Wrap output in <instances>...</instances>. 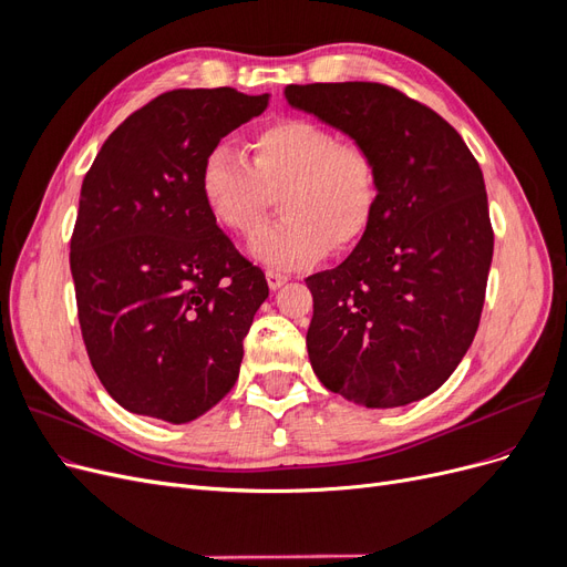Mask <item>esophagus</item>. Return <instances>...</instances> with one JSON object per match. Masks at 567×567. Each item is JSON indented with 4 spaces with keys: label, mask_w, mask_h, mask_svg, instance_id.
Masks as SVG:
<instances>
[{
    "label": "esophagus",
    "mask_w": 567,
    "mask_h": 567,
    "mask_svg": "<svg viewBox=\"0 0 567 567\" xmlns=\"http://www.w3.org/2000/svg\"><path fill=\"white\" fill-rule=\"evenodd\" d=\"M265 277H267V284H269V288H271V290L281 288V286L288 281L286 274H284V271H279V269H267V271H265Z\"/></svg>",
    "instance_id": "34e87169"
}]
</instances>
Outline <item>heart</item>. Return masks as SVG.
<instances>
[{
	"instance_id": "b5f03b06",
	"label": "heart",
	"mask_w": 567,
	"mask_h": 567,
	"mask_svg": "<svg viewBox=\"0 0 567 567\" xmlns=\"http://www.w3.org/2000/svg\"><path fill=\"white\" fill-rule=\"evenodd\" d=\"M250 161L215 144L200 163L198 192L219 227L250 236L279 192L281 217L252 241V255L274 269H302L331 248L364 238L379 210L381 177L371 151L317 120H274L252 134Z\"/></svg>"
}]
</instances>
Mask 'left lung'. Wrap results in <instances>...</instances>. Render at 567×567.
<instances>
[{"mask_svg": "<svg viewBox=\"0 0 567 567\" xmlns=\"http://www.w3.org/2000/svg\"><path fill=\"white\" fill-rule=\"evenodd\" d=\"M284 94L367 146L381 177L362 241L305 279L317 379L369 409L423 400L458 367L483 315L494 250L483 169L447 120L388 84H288Z\"/></svg>", "mask_w": 567, "mask_h": 567, "instance_id": "left-lung-1", "label": "left lung"}]
</instances>
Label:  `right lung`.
<instances>
[{
	"mask_svg": "<svg viewBox=\"0 0 567 567\" xmlns=\"http://www.w3.org/2000/svg\"><path fill=\"white\" fill-rule=\"evenodd\" d=\"M269 94L173 90L134 111L84 175L71 271L84 348L132 414L188 423L234 388L244 338L269 296L198 192L221 136Z\"/></svg>",
	"mask_w": 567,
	"mask_h": 567,
	"instance_id": "add662e5",
	"label": "right lung"
}]
</instances>
